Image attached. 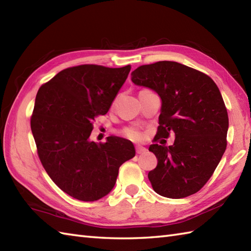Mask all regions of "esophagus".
I'll use <instances>...</instances> for the list:
<instances>
[{"label": "esophagus", "mask_w": 251, "mask_h": 251, "mask_svg": "<svg viewBox=\"0 0 251 251\" xmlns=\"http://www.w3.org/2000/svg\"><path fill=\"white\" fill-rule=\"evenodd\" d=\"M146 151H147L146 148H143L141 146H136V152H137V154H142V153H145Z\"/></svg>", "instance_id": "34e87169"}]
</instances>
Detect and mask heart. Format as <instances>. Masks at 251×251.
<instances>
[{
	"instance_id": "b5f03b06",
	"label": "heart",
	"mask_w": 251,
	"mask_h": 251,
	"mask_svg": "<svg viewBox=\"0 0 251 251\" xmlns=\"http://www.w3.org/2000/svg\"><path fill=\"white\" fill-rule=\"evenodd\" d=\"M123 135L126 136L127 138H129L131 140H140L142 137L141 131L138 128H136V127H128V128L124 129Z\"/></svg>"
}]
</instances>
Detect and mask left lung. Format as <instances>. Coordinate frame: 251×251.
I'll list each match as a JSON object with an SVG mask.
<instances>
[{
	"label": "left lung",
	"mask_w": 251,
	"mask_h": 251,
	"mask_svg": "<svg viewBox=\"0 0 251 251\" xmlns=\"http://www.w3.org/2000/svg\"><path fill=\"white\" fill-rule=\"evenodd\" d=\"M131 81L161 98L156 139L175 135L173 146L149 148L158 161L148 175L153 190L168 199L196 193L226 149L228 117L219 88L206 74L175 61L137 68Z\"/></svg>",
	"instance_id": "left-lung-1"
}]
</instances>
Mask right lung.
<instances>
[{
    "label": "right lung",
    "mask_w": 251,
    "mask_h": 251,
    "mask_svg": "<svg viewBox=\"0 0 251 251\" xmlns=\"http://www.w3.org/2000/svg\"><path fill=\"white\" fill-rule=\"evenodd\" d=\"M129 71L130 66L68 68L36 94L31 130L41 163L50 179L78 201L108 195L121 165L136 154L124 138L111 136L105 143L89 139L93 122L106 114Z\"/></svg>",
    "instance_id": "right-lung-1"
}]
</instances>
